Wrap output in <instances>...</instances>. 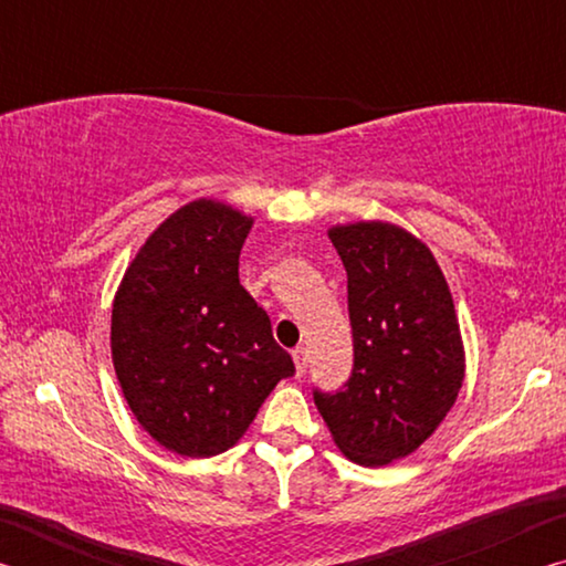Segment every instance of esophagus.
Returning <instances> with one entry per match:
<instances>
[{"label":"esophagus","instance_id":"34e87169","mask_svg":"<svg viewBox=\"0 0 566 566\" xmlns=\"http://www.w3.org/2000/svg\"><path fill=\"white\" fill-rule=\"evenodd\" d=\"M292 359H294V367H296V377H302L306 371V349L304 347L292 349Z\"/></svg>","mask_w":566,"mask_h":566}]
</instances>
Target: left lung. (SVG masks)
I'll return each instance as SVG.
<instances>
[{"instance_id": "1", "label": "left lung", "mask_w": 566, "mask_h": 566, "mask_svg": "<svg viewBox=\"0 0 566 566\" xmlns=\"http://www.w3.org/2000/svg\"><path fill=\"white\" fill-rule=\"evenodd\" d=\"M347 270L354 367L337 395L314 391L339 452L385 467L434 434L464 381L454 300L429 247L391 222L329 229Z\"/></svg>"}]
</instances>
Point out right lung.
Returning <instances> with one entry per match:
<instances>
[{"label": "right lung", "instance_id": "obj_1", "mask_svg": "<svg viewBox=\"0 0 566 566\" xmlns=\"http://www.w3.org/2000/svg\"><path fill=\"white\" fill-rule=\"evenodd\" d=\"M254 219L217 199L169 214L124 272L112 304V361L142 429L165 449L227 452L294 375L266 312L239 284Z\"/></svg>", "mask_w": 566, "mask_h": 566}]
</instances>
